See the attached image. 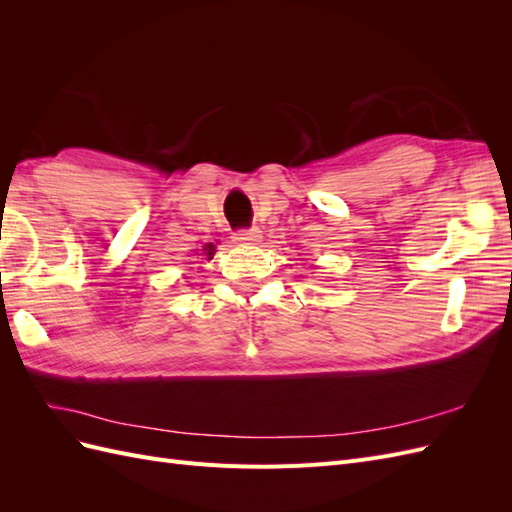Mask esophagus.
Here are the masks:
<instances>
[{
  "instance_id": "1",
  "label": "esophagus",
  "mask_w": 512,
  "mask_h": 512,
  "mask_svg": "<svg viewBox=\"0 0 512 512\" xmlns=\"http://www.w3.org/2000/svg\"><path fill=\"white\" fill-rule=\"evenodd\" d=\"M239 243H254L260 239V230L254 226V228H241L235 232V237H232Z\"/></svg>"
}]
</instances>
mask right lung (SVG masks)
Returning a JSON list of instances; mask_svg holds the SVG:
<instances>
[{
    "label": "right lung",
    "mask_w": 512,
    "mask_h": 512,
    "mask_svg": "<svg viewBox=\"0 0 512 512\" xmlns=\"http://www.w3.org/2000/svg\"><path fill=\"white\" fill-rule=\"evenodd\" d=\"M213 252H215V250H213V245H211V243H209V245H205V254H207L209 258L213 256Z\"/></svg>",
    "instance_id": "right-lung-1"
}]
</instances>
